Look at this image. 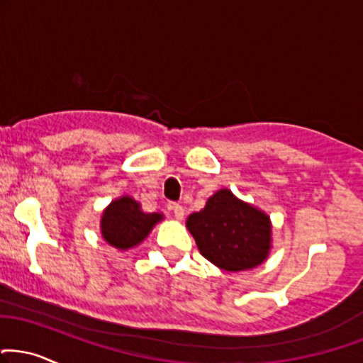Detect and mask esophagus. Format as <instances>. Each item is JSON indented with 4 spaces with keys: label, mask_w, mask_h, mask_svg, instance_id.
Here are the masks:
<instances>
[{
    "label": "esophagus",
    "mask_w": 363,
    "mask_h": 363,
    "mask_svg": "<svg viewBox=\"0 0 363 363\" xmlns=\"http://www.w3.org/2000/svg\"><path fill=\"white\" fill-rule=\"evenodd\" d=\"M169 209L174 213V216H176L177 220H182V218H184V208H182L181 204L172 203V204H170V206H169Z\"/></svg>",
    "instance_id": "esophagus-1"
}]
</instances>
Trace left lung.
<instances>
[{
	"instance_id": "8db88e82",
	"label": "left lung",
	"mask_w": 363,
	"mask_h": 363,
	"mask_svg": "<svg viewBox=\"0 0 363 363\" xmlns=\"http://www.w3.org/2000/svg\"><path fill=\"white\" fill-rule=\"evenodd\" d=\"M187 230L201 255L228 272L253 269L267 259L270 221L265 213L218 191L206 206L187 218Z\"/></svg>"
}]
</instances>
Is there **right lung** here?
Wrapping results in <instances>:
<instances>
[{
  "label": "right lung",
  "mask_w": 363,
  "mask_h": 363,
  "mask_svg": "<svg viewBox=\"0 0 363 363\" xmlns=\"http://www.w3.org/2000/svg\"><path fill=\"white\" fill-rule=\"evenodd\" d=\"M160 220V213H143L137 201L123 196L103 213L101 233L110 245L126 250L138 245Z\"/></svg>",
  "instance_id": "1"
}]
</instances>
